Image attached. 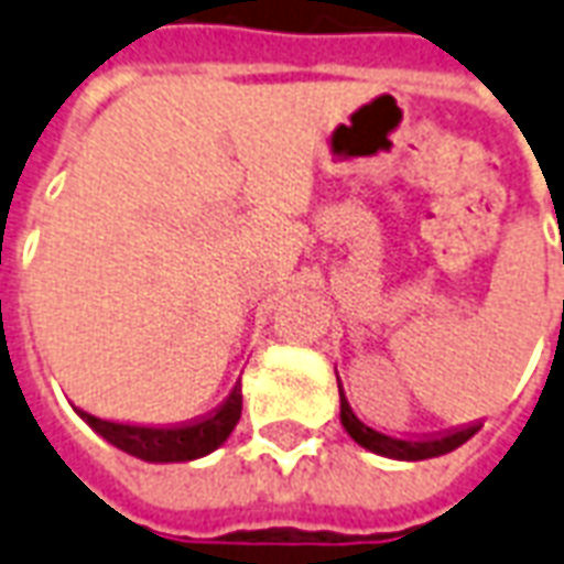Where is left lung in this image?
<instances>
[{"instance_id": "1", "label": "left lung", "mask_w": 564, "mask_h": 564, "mask_svg": "<svg viewBox=\"0 0 564 564\" xmlns=\"http://www.w3.org/2000/svg\"><path fill=\"white\" fill-rule=\"evenodd\" d=\"M341 425L350 434L354 443H359L368 452H375V455H383V458H395V460H427V458H440V455H448V452H455L458 446H464L473 434L478 431V425L460 427V431H452L446 437H434V440H398L389 437V434H380L375 427L362 425L357 416H354V410L347 404L345 398H341Z\"/></svg>"}]
</instances>
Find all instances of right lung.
<instances>
[{
	"instance_id": "add662e5",
	"label": "right lung",
	"mask_w": 564,
	"mask_h": 564,
	"mask_svg": "<svg viewBox=\"0 0 564 564\" xmlns=\"http://www.w3.org/2000/svg\"><path fill=\"white\" fill-rule=\"evenodd\" d=\"M240 410H243V392H240V383H237L231 389V395L210 416L198 419L193 425H121V422L91 416L86 410H76V413L106 443H112V446L127 452V455H133V458L148 460V464H181V460L205 458L214 448L223 446L228 434L240 422Z\"/></svg>"
}]
</instances>
